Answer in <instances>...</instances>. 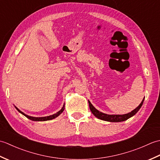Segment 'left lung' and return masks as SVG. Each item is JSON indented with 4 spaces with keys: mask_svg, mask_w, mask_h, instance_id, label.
I'll return each instance as SVG.
<instances>
[{
    "mask_svg": "<svg viewBox=\"0 0 160 160\" xmlns=\"http://www.w3.org/2000/svg\"><path fill=\"white\" fill-rule=\"evenodd\" d=\"M144 98L143 100L142 101V102L139 106L135 108L133 111H132L131 113H128L124 115H108V114H105L102 113V112H100L99 111H98L96 108H95L90 102L89 101V108L91 111L92 112V113L96 116V118L100 119V120H102L104 121H108V122H123L128 120V118H130L131 117L133 116V115L137 113V112L140 110V108L142 106V104L144 102Z\"/></svg>",
    "mask_w": 160,
    "mask_h": 160,
    "instance_id": "1",
    "label": "left lung"
}]
</instances>
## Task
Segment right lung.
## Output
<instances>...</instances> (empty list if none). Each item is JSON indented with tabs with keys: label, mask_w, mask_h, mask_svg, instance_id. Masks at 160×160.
Returning <instances> with one entry per match:
<instances>
[{
	"label": "right lung",
	"mask_w": 160,
	"mask_h": 160,
	"mask_svg": "<svg viewBox=\"0 0 160 160\" xmlns=\"http://www.w3.org/2000/svg\"><path fill=\"white\" fill-rule=\"evenodd\" d=\"M16 108L17 110H18V112H20V113H22L23 115H25V116L26 118H28V119H29V120H33V121H47V120H52V119H54L56 118V117L58 116V115L60 114H61L63 112L64 109V104L63 105L62 108H61V110L59 111L58 112H57V113L56 114H53V115H49V116H47V117H41V118H35V117H32V116H29V115L25 114L24 113H22V112L21 111H20L18 108L16 107Z\"/></svg>",
	"instance_id": "obj_1"
}]
</instances>
